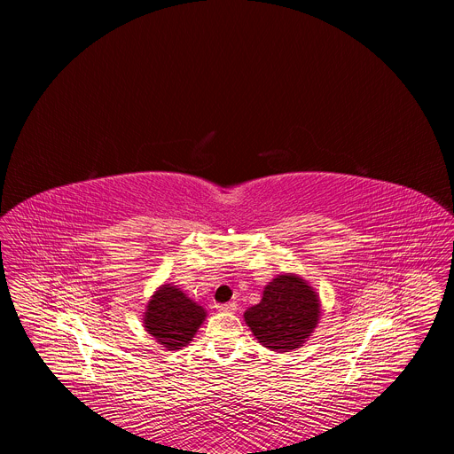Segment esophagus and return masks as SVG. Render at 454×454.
<instances>
[{
	"label": "esophagus",
	"instance_id": "1",
	"mask_svg": "<svg viewBox=\"0 0 454 454\" xmlns=\"http://www.w3.org/2000/svg\"><path fill=\"white\" fill-rule=\"evenodd\" d=\"M217 310L219 312H235L237 310V303H233V301H230V303H223V305H217Z\"/></svg>",
	"mask_w": 454,
	"mask_h": 454
}]
</instances>
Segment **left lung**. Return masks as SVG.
I'll return each instance as SVG.
<instances>
[{"label": "left lung", "mask_w": 454, "mask_h": 454, "mask_svg": "<svg viewBox=\"0 0 454 454\" xmlns=\"http://www.w3.org/2000/svg\"><path fill=\"white\" fill-rule=\"evenodd\" d=\"M319 316L321 301L314 287L294 273H284L264 287L262 300L244 312V321L258 343L282 354L303 347Z\"/></svg>", "instance_id": "8db88e82"}]
</instances>
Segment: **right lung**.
<instances>
[{"instance_id": "obj_1", "label": "right lung", "mask_w": 454, "mask_h": 454, "mask_svg": "<svg viewBox=\"0 0 454 454\" xmlns=\"http://www.w3.org/2000/svg\"><path fill=\"white\" fill-rule=\"evenodd\" d=\"M145 331L165 350H181L198 334L207 310L174 284L160 286L144 312Z\"/></svg>"}]
</instances>
